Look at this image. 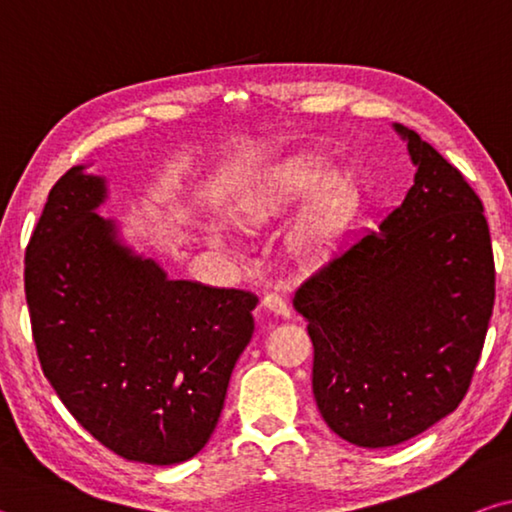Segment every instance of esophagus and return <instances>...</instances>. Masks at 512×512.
<instances>
[{
    "label": "esophagus",
    "mask_w": 512,
    "mask_h": 512,
    "mask_svg": "<svg viewBox=\"0 0 512 512\" xmlns=\"http://www.w3.org/2000/svg\"><path fill=\"white\" fill-rule=\"evenodd\" d=\"M262 307L266 311H271V314L280 316V318H289V307L287 302H284L280 296H275V293H266L262 298Z\"/></svg>",
    "instance_id": "34e87169"
}]
</instances>
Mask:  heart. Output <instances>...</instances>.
I'll list each match as a JSON object with an SVG mask.
<instances>
[{"mask_svg": "<svg viewBox=\"0 0 512 512\" xmlns=\"http://www.w3.org/2000/svg\"><path fill=\"white\" fill-rule=\"evenodd\" d=\"M329 176L332 171L327 169V164L316 158H300L284 164L250 198L241 221L246 225H264L323 187L300 214L289 235L293 257H298L300 262H318L336 246L357 205V192L348 180L332 178L327 184Z\"/></svg>", "mask_w": 512, "mask_h": 512, "instance_id": "obj_1", "label": "heart"}]
</instances>
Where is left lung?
<instances>
[{"label": "left lung", "instance_id": "obj_1", "mask_svg": "<svg viewBox=\"0 0 512 512\" xmlns=\"http://www.w3.org/2000/svg\"><path fill=\"white\" fill-rule=\"evenodd\" d=\"M395 131L418 167L402 205L293 296L314 343L320 415L370 449L404 443L461 404L495 305L481 198L418 133Z\"/></svg>", "mask_w": 512, "mask_h": 512}]
</instances>
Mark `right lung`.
<instances>
[{
	"label": "right lung",
	"mask_w": 512,
	"mask_h": 512,
	"mask_svg": "<svg viewBox=\"0 0 512 512\" xmlns=\"http://www.w3.org/2000/svg\"><path fill=\"white\" fill-rule=\"evenodd\" d=\"M51 187L24 259L42 372L81 427L121 458L173 465L210 440L257 296L169 280L97 207L106 178Z\"/></svg>",
	"instance_id": "right-lung-1"
}]
</instances>
